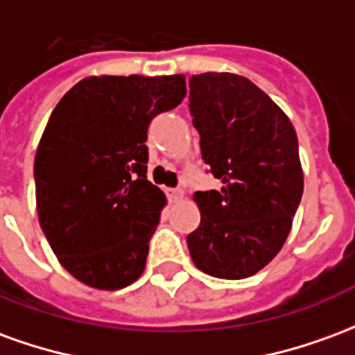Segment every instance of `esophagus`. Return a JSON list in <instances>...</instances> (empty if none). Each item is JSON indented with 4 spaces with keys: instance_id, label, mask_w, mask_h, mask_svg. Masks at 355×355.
I'll return each mask as SVG.
<instances>
[{
    "instance_id": "1",
    "label": "esophagus",
    "mask_w": 355,
    "mask_h": 355,
    "mask_svg": "<svg viewBox=\"0 0 355 355\" xmlns=\"http://www.w3.org/2000/svg\"><path fill=\"white\" fill-rule=\"evenodd\" d=\"M167 196H169L171 201H180L184 198V192H182L180 188H169V190H167Z\"/></svg>"
}]
</instances>
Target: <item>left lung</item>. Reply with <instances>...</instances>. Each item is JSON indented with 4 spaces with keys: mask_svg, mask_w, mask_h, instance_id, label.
<instances>
[{
    "mask_svg": "<svg viewBox=\"0 0 355 355\" xmlns=\"http://www.w3.org/2000/svg\"><path fill=\"white\" fill-rule=\"evenodd\" d=\"M190 112L201 155L220 190L196 192L201 223L188 249L201 272L243 279L282 251L304 190L295 127L243 76L190 78Z\"/></svg>",
    "mask_w": 355,
    "mask_h": 355,
    "instance_id": "8db88e82",
    "label": "left lung"
}]
</instances>
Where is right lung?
Returning a JSON list of instances; mask_svg holds the SVG:
<instances>
[{
  "label": "right lung",
  "instance_id": "obj_1",
  "mask_svg": "<svg viewBox=\"0 0 355 355\" xmlns=\"http://www.w3.org/2000/svg\"><path fill=\"white\" fill-rule=\"evenodd\" d=\"M186 96L178 76H91L53 110L35 152V203L58 262L93 289L137 282L165 193L146 178L148 125Z\"/></svg>",
  "mask_w": 355,
  "mask_h": 355
}]
</instances>
